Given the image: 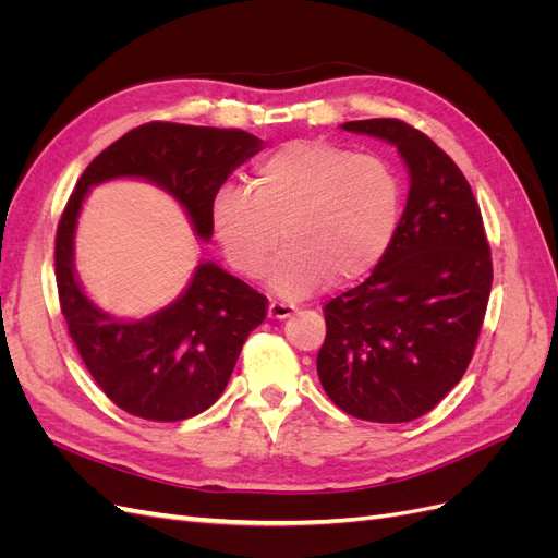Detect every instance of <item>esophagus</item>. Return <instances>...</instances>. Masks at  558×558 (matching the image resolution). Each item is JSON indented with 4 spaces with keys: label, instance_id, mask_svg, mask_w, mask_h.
<instances>
[{
    "label": "esophagus",
    "instance_id": "34e87169",
    "mask_svg": "<svg viewBox=\"0 0 558 558\" xmlns=\"http://www.w3.org/2000/svg\"><path fill=\"white\" fill-rule=\"evenodd\" d=\"M293 312H295L293 305H289V302H279V300H272L267 307L269 318H289Z\"/></svg>",
    "mask_w": 558,
    "mask_h": 558
}]
</instances>
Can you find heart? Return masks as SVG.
Masks as SVG:
<instances>
[{
  "label": "heart",
  "mask_w": 558,
  "mask_h": 558,
  "mask_svg": "<svg viewBox=\"0 0 558 558\" xmlns=\"http://www.w3.org/2000/svg\"><path fill=\"white\" fill-rule=\"evenodd\" d=\"M398 221L400 183L388 162L318 140L279 146L253 167L248 189L223 185L211 202L216 240L240 275L260 277L286 242L269 275L283 298L373 272Z\"/></svg>",
  "instance_id": "1"
}]
</instances>
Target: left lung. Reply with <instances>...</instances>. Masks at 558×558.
Masks as SVG:
<instances>
[{"instance_id": "1", "label": "left lung", "mask_w": 558, "mask_h": 558, "mask_svg": "<svg viewBox=\"0 0 558 558\" xmlns=\"http://www.w3.org/2000/svg\"><path fill=\"white\" fill-rule=\"evenodd\" d=\"M342 128L396 144L410 195L373 275L324 307L316 369L347 414L404 424L465 375L492 293V248L468 179L424 132L398 118Z\"/></svg>"}]
</instances>
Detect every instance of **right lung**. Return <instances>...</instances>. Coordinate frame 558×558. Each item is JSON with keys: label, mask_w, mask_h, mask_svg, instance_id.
<instances>
[{"label": "right lung", "mask_w": 558, "mask_h": 558, "mask_svg": "<svg viewBox=\"0 0 558 558\" xmlns=\"http://www.w3.org/2000/svg\"><path fill=\"white\" fill-rule=\"evenodd\" d=\"M260 150L244 130L144 123L105 148L78 179L56 234V281L72 342L107 398L146 421L191 418L218 400L267 298L214 263H199L174 305L144 320H118L83 295L74 275V230L88 189L118 177L148 179L189 211L199 240L211 238V202L234 167Z\"/></svg>", "instance_id": "1"}]
</instances>
